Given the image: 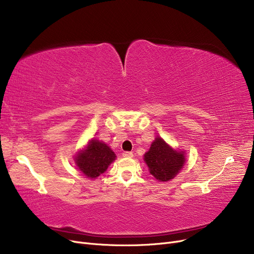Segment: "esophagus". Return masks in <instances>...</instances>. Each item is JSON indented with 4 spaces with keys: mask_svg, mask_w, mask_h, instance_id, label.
<instances>
[{
    "mask_svg": "<svg viewBox=\"0 0 254 254\" xmlns=\"http://www.w3.org/2000/svg\"><path fill=\"white\" fill-rule=\"evenodd\" d=\"M123 156H124L125 158H133V157H134V153L131 152V151H125V152L123 153Z\"/></svg>",
    "mask_w": 254,
    "mask_h": 254,
    "instance_id": "1",
    "label": "esophagus"
}]
</instances>
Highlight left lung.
<instances>
[{
    "label": "left lung",
    "instance_id": "8db88e82",
    "mask_svg": "<svg viewBox=\"0 0 254 254\" xmlns=\"http://www.w3.org/2000/svg\"><path fill=\"white\" fill-rule=\"evenodd\" d=\"M143 159L154 179L159 182H169L183 169L186 151L173 148L163 138L157 136Z\"/></svg>",
    "mask_w": 254,
    "mask_h": 254
}]
</instances>
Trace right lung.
Listing matches in <instances>:
<instances>
[{
	"mask_svg": "<svg viewBox=\"0 0 254 254\" xmlns=\"http://www.w3.org/2000/svg\"><path fill=\"white\" fill-rule=\"evenodd\" d=\"M115 152L105 142L92 138L74 156L78 169L90 180H95L115 161Z\"/></svg>",
	"mask_w": 254,
	"mask_h": 254,
	"instance_id": "add662e5",
	"label": "right lung"
}]
</instances>
